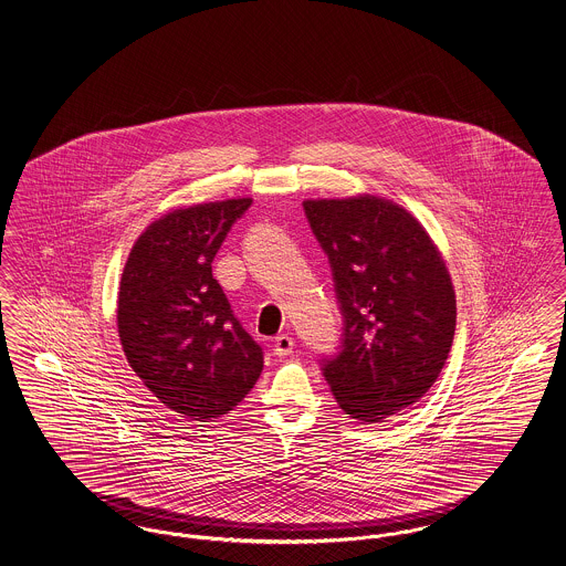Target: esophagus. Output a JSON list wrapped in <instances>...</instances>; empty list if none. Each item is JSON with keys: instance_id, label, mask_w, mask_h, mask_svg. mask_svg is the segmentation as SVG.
Listing matches in <instances>:
<instances>
[{"instance_id": "obj_1", "label": "esophagus", "mask_w": 566, "mask_h": 566, "mask_svg": "<svg viewBox=\"0 0 566 566\" xmlns=\"http://www.w3.org/2000/svg\"><path fill=\"white\" fill-rule=\"evenodd\" d=\"M293 349L294 340L293 337H289V335H280V337H275V340H273V354H275L277 358L291 356Z\"/></svg>"}]
</instances>
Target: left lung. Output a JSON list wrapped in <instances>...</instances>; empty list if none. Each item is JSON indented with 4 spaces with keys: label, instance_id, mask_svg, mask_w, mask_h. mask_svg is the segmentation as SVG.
<instances>
[{
    "label": "left lung",
    "instance_id": "8db88e82",
    "mask_svg": "<svg viewBox=\"0 0 566 566\" xmlns=\"http://www.w3.org/2000/svg\"><path fill=\"white\" fill-rule=\"evenodd\" d=\"M328 256L343 316L337 354L322 375L339 407L364 423L417 402L449 358L451 275L428 231L402 206L375 196L303 202Z\"/></svg>",
    "mask_w": 566,
    "mask_h": 566
}]
</instances>
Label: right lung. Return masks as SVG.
Here are the masks:
<instances>
[{
	"instance_id": "1",
	"label": "right lung",
	"mask_w": 566,
	"mask_h": 566,
	"mask_svg": "<svg viewBox=\"0 0 566 566\" xmlns=\"http://www.w3.org/2000/svg\"><path fill=\"white\" fill-rule=\"evenodd\" d=\"M252 200L198 203L164 214L136 240L117 296L128 364L166 407L217 419L247 398L263 349L242 328L212 261Z\"/></svg>"
}]
</instances>
